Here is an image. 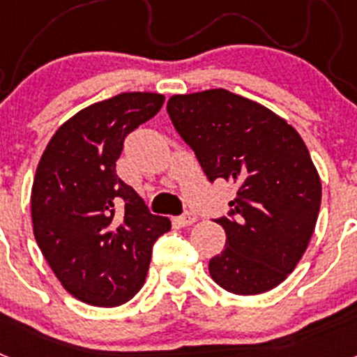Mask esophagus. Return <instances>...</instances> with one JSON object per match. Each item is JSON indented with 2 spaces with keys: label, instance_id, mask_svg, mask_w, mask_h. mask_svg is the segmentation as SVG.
<instances>
[{
  "label": "esophagus",
  "instance_id": "esophagus-1",
  "mask_svg": "<svg viewBox=\"0 0 357 357\" xmlns=\"http://www.w3.org/2000/svg\"><path fill=\"white\" fill-rule=\"evenodd\" d=\"M198 216L195 213H185L182 214V216L176 218V222L181 223L182 227H189V225H193V223H197Z\"/></svg>",
  "mask_w": 357,
  "mask_h": 357
}]
</instances>
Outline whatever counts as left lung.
Wrapping results in <instances>:
<instances>
[{"label": "left lung", "instance_id": "left-lung-1", "mask_svg": "<svg viewBox=\"0 0 357 357\" xmlns=\"http://www.w3.org/2000/svg\"><path fill=\"white\" fill-rule=\"evenodd\" d=\"M168 114L207 178L238 185L230 216L216 220L227 241L211 277L234 295L270 291L302 259L320 211V175L301 134L227 89L173 94Z\"/></svg>", "mask_w": 357, "mask_h": 357}]
</instances>
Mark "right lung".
Masks as SVG:
<instances>
[{
	"label": "right lung",
	"instance_id": "add662e5",
	"mask_svg": "<svg viewBox=\"0 0 357 357\" xmlns=\"http://www.w3.org/2000/svg\"><path fill=\"white\" fill-rule=\"evenodd\" d=\"M162 103L159 93H121L85 107L62 123L39 160L33 236L66 291L85 304L130 301L146 280L153 243L172 229L116 175L125 137Z\"/></svg>",
	"mask_w": 357,
	"mask_h": 357
}]
</instances>
